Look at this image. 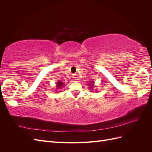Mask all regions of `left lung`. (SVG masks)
I'll use <instances>...</instances> for the list:
<instances>
[{
  "mask_svg": "<svg viewBox=\"0 0 152 152\" xmlns=\"http://www.w3.org/2000/svg\"><path fill=\"white\" fill-rule=\"evenodd\" d=\"M94 81H90V82H89V84H88V86H89V88L91 89V90H92V91L93 90V87L94 85Z\"/></svg>",
  "mask_w": 152,
  "mask_h": 152,
  "instance_id": "obj_1",
  "label": "left lung"
}]
</instances>
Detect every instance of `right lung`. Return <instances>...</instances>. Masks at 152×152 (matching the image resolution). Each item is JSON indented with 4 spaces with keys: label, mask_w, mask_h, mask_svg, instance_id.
<instances>
[{
    "label": "right lung",
    "mask_w": 152,
    "mask_h": 152,
    "mask_svg": "<svg viewBox=\"0 0 152 152\" xmlns=\"http://www.w3.org/2000/svg\"><path fill=\"white\" fill-rule=\"evenodd\" d=\"M56 90L55 91H57L56 90V89L57 90H59V89H61L62 87L64 86V85H65V84L63 83V82H61V80H58V82H56ZM58 91H56V92H58Z\"/></svg>",
    "instance_id": "1"
}]
</instances>
